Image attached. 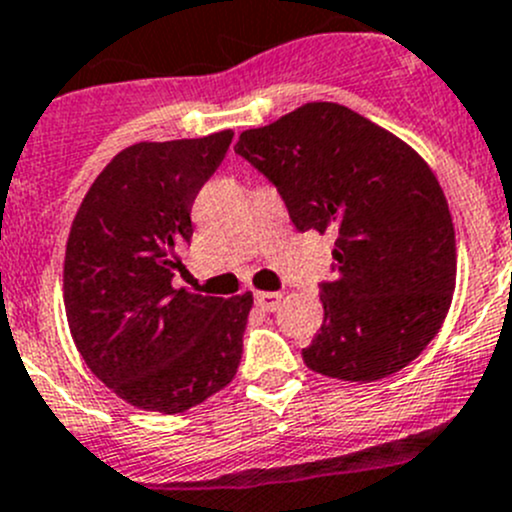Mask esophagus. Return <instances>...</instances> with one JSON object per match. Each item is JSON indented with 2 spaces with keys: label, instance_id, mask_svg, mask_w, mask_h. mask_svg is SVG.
Segmentation results:
<instances>
[{
  "label": "esophagus",
  "instance_id": "1",
  "mask_svg": "<svg viewBox=\"0 0 512 512\" xmlns=\"http://www.w3.org/2000/svg\"><path fill=\"white\" fill-rule=\"evenodd\" d=\"M253 301H256V306H259V309L276 311L281 304V294H276V291H256Z\"/></svg>",
  "mask_w": 512,
  "mask_h": 512
}]
</instances>
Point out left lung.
<instances>
[{"mask_svg":"<svg viewBox=\"0 0 512 512\" xmlns=\"http://www.w3.org/2000/svg\"><path fill=\"white\" fill-rule=\"evenodd\" d=\"M233 150L279 191L301 233L337 236L306 367L374 382L415 362L445 321L457 269L450 208L425 160L334 102L246 130Z\"/></svg>","mask_w":512,"mask_h":512,"instance_id":"obj_1","label":"left lung"}]
</instances>
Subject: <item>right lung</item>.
Listing matches in <instances>:
<instances>
[{"mask_svg":"<svg viewBox=\"0 0 512 512\" xmlns=\"http://www.w3.org/2000/svg\"><path fill=\"white\" fill-rule=\"evenodd\" d=\"M233 133L138 143L87 191L65 253V309L82 359L140 410L178 415L226 387L241 364L253 296L175 289L191 208Z\"/></svg>","mask_w":512,"mask_h":512,"instance_id":"right-lung-1","label":"right lung"}]
</instances>
